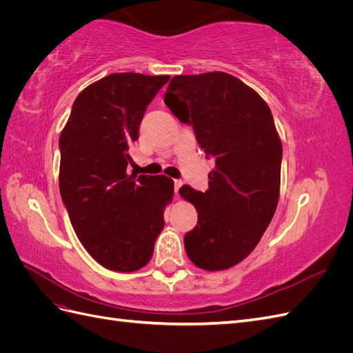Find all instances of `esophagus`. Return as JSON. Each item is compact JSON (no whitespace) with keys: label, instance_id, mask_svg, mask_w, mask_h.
Here are the masks:
<instances>
[{"label":"esophagus","instance_id":"esophagus-1","mask_svg":"<svg viewBox=\"0 0 353 353\" xmlns=\"http://www.w3.org/2000/svg\"><path fill=\"white\" fill-rule=\"evenodd\" d=\"M181 185H183V181H181V179H175V181H174V190H175V194H178V190L181 188Z\"/></svg>","mask_w":353,"mask_h":353}]
</instances>
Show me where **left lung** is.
<instances>
[{"label":"left lung","instance_id":"left-lung-1","mask_svg":"<svg viewBox=\"0 0 353 353\" xmlns=\"http://www.w3.org/2000/svg\"><path fill=\"white\" fill-rule=\"evenodd\" d=\"M165 104L215 157L205 193L179 188L199 215L184 237L187 256L206 271L231 268L258 245L279 205L283 144L271 109L225 72L174 77Z\"/></svg>","mask_w":353,"mask_h":353}]
</instances>
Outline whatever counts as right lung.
I'll return each mask as SVG.
<instances>
[{"mask_svg": "<svg viewBox=\"0 0 353 353\" xmlns=\"http://www.w3.org/2000/svg\"><path fill=\"white\" fill-rule=\"evenodd\" d=\"M169 78L104 77L79 92L60 134L59 187L72 227L92 258L116 272L152 259L174 197L170 178L128 172L147 105Z\"/></svg>", "mask_w": 353, "mask_h": 353, "instance_id": "1", "label": "right lung"}]
</instances>
